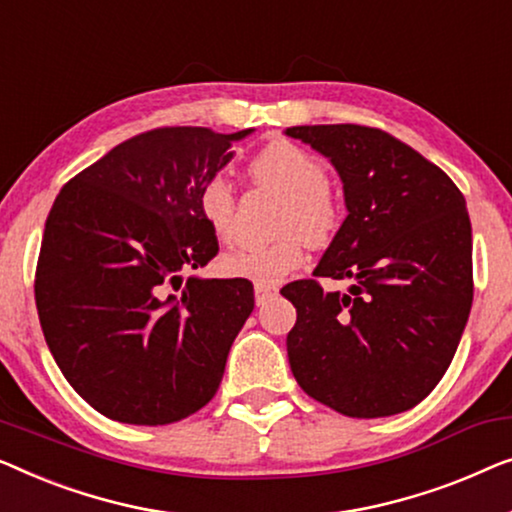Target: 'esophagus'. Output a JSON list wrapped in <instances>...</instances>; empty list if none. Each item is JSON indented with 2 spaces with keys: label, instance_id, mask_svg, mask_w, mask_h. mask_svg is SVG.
<instances>
[{
  "label": "esophagus",
  "instance_id": "34e87169",
  "mask_svg": "<svg viewBox=\"0 0 512 512\" xmlns=\"http://www.w3.org/2000/svg\"><path fill=\"white\" fill-rule=\"evenodd\" d=\"M276 294H278V287L276 285H264V283H257L255 285V301H257V306L266 304V301L276 297Z\"/></svg>",
  "mask_w": 512,
  "mask_h": 512
}]
</instances>
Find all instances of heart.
<instances>
[{"label":"heart","instance_id":"b5f03b06","mask_svg":"<svg viewBox=\"0 0 512 512\" xmlns=\"http://www.w3.org/2000/svg\"><path fill=\"white\" fill-rule=\"evenodd\" d=\"M257 185L276 192L280 206V239L266 246H246L222 257V269L232 278L276 285L304 264V241L325 246L341 227V206L329 190V171L318 157L297 143L276 141L259 150L250 162ZM197 206L211 232L222 241L234 236L236 190L225 174H211L199 187Z\"/></svg>","mask_w":512,"mask_h":512}]
</instances>
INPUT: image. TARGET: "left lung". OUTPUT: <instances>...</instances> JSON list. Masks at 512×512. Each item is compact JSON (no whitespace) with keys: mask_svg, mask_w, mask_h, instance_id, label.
Instances as JSON below:
<instances>
[{"mask_svg":"<svg viewBox=\"0 0 512 512\" xmlns=\"http://www.w3.org/2000/svg\"><path fill=\"white\" fill-rule=\"evenodd\" d=\"M329 157L348 218L315 278L280 294L297 308L287 334L301 390L348 417L413 408L455 357L473 301V241L464 194L397 136L364 125L287 127ZM318 277L353 280L345 295Z\"/></svg>","mask_w":512,"mask_h":512,"instance_id":"obj_1","label":"left lung"}]
</instances>
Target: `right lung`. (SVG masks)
Masks as SVG:
<instances>
[{
  "label": "right lung",
  "mask_w": 512,
  "mask_h": 512,
  "mask_svg": "<svg viewBox=\"0 0 512 512\" xmlns=\"http://www.w3.org/2000/svg\"><path fill=\"white\" fill-rule=\"evenodd\" d=\"M253 129L157 127L122 141L55 197L34 276L43 336L69 385L111 420L160 427L218 392L255 308L246 278H187L218 255L201 183Z\"/></svg>",
  "instance_id": "obj_1"
}]
</instances>
